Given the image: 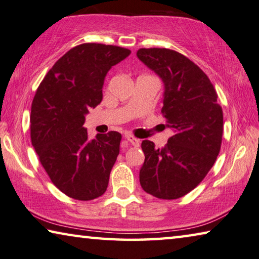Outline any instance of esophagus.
<instances>
[{"instance_id":"1","label":"esophagus","mask_w":259,"mask_h":259,"mask_svg":"<svg viewBox=\"0 0 259 259\" xmlns=\"http://www.w3.org/2000/svg\"><path fill=\"white\" fill-rule=\"evenodd\" d=\"M125 139L131 143V145L134 146V147H139L140 146V140L137 139L135 137H133V135L127 134L126 137H125Z\"/></svg>"}]
</instances>
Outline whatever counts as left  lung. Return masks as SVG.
Here are the masks:
<instances>
[{
	"label": "left lung",
	"mask_w": 259,
	"mask_h": 259,
	"mask_svg": "<svg viewBox=\"0 0 259 259\" xmlns=\"http://www.w3.org/2000/svg\"><path fill=\"white\" fill-rule=\"evenodd\" d=\"M137 55L163 80L162 114L173 131L162 149L142 141L140 184L152 196L176 200L192 192L213 166L222 147L223 109L207 75L182 54L141 48Z\"/></svg>",
	"instance_id": "left-lung-1"
}]
</instances>
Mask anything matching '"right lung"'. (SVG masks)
<instances>
[{"mask_svg": "<svg viewBox=\"0 0 259 259\" xmlns=\"http://www.w3.org/2000/svg\"><path fill=\"white\" fill-rule=\"evenodd\" d=\"M130 54L111 45H79L55 63L34 95L32 145L53 184L74 200H94L108 188L121 134L88 140L82 125L84 114L101 103L108 71Z\"/></svg>", "mask_w": 259, "mask_h": 259, "instance_id": "obj_1", "label": "right lung"}]
</instances>
